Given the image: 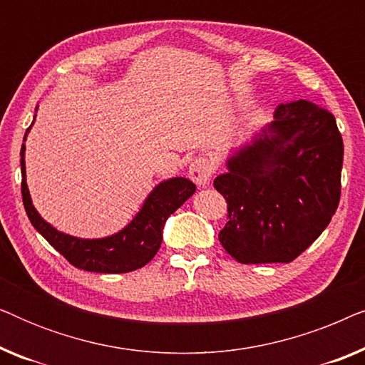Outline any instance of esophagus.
I'll return each instance as SVG.
<instances>
[{"label": "esophagus", "instance_id": "34e87169", "mask_svg": "<svg viewBox=\"0 0 365 365\" xmlns=\"http://www.w3.org/2000/svg\"><path fill=\"white\" fill-rule=\"evenodd\" d=\"M214 174V166L207 158L199 156L194 159L189 166V178L197 184L199 187H206L211 182V178Z\"/></svg>", "mask_w": 365, "mask_h": 365}]
</instances>
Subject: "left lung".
I'll use <instances>...</instances> for the list:
<instances>
[{
    "mask_svg": "<svg viewBox=\"0 0 365 365\" xmlns=\"http://www.w3.org/2000/svg\"><path fill=\"white\" fill-rule=\"evenodd\" d=\"M344 143L336 118L306 99L227 158L214 187L227 202L219 242L242 264L291 262L321 236L341 199Z\"/></svg>",
    "mask_w": 365,
    "mask_h": 365,
    "instance_id": "left-lung-1",
    "label": "left lung"
}]
</instances>
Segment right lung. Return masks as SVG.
<instances>
[{
  "label": "right lung",
  "mask_w": 365,
  "mask_h": 365,
  "mask_svg": "<svg viewBox=\"0 0 365 365\" xmlns=\"http://www.w3.org/2000/svg\"><path fill=\"white\" fill-rule=\"evenodd\" d=\"M36 118V116H34ZM33 126V123H31ZM29 126L23 141H26ZM24 144L21 146V194L26 214L33 227L74 267L89 272L123 274L146 266L161 247L163 227L166 219L196 192V186L186 178H171L159 182L149 192L143 207L133 221L113 236L83 239L64 234L44 221L34 209L26 184Z\"/></svg>",
  "instance_id": "right-lung-1"
}]
</instances>
